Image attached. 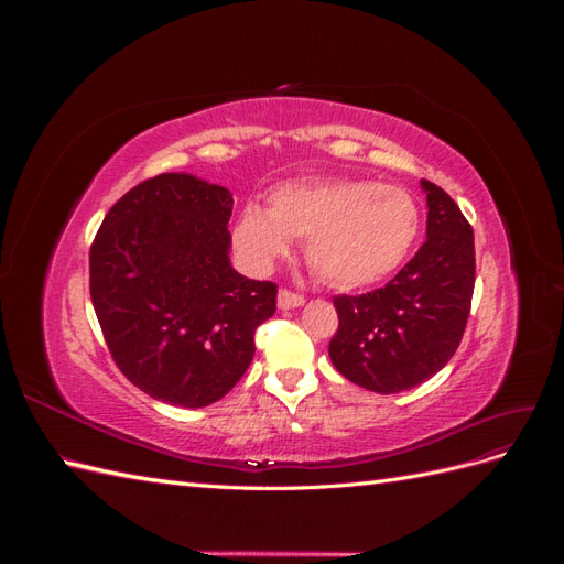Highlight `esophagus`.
Returning a JSON list of instances; mask_svg holds the SVG:
<instances>
[{"instance_id": "esophagus-1", "label": "esophagus", "mask_w": 564, "mask_h": 564, "mask_svg": "<svg viewBox=\"0 0 564 564\" xmlns=\"http://www.w3.org/2000/svg\"><path fill=\"white\" fill-rule=\"evenodd\" d=\"M303 294H296L292 292V289H280L278 294V305L282 311H289V308H299V305H303Z\"/></svg>"}]
</instances>
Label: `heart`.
I'll return each instance as SVG.
<instances>
[{
  "instance_id": "obj_1",
  "label": "heart",
  "mask_w": 564,
  "mask_h": 564,
  "mask_svg": "<svg viewBox=\"0 0 564 564\" xmlns=\"http://www.w3.org/2000/svg\"><path fill=\"white\" fill-rule=\"evenodd\" d=\"M421 230L416 199L377 181L284 183L270 209L245 204L232 240L253 268H270L292 242H308L313 275L334 289L377 284L398 270Z\"/></svg>"
}]
</instances>
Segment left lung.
Here are the masks:
<instances>
[{"label":"left lung","mask_w":564,"mask_h":564,"mask_svg":"<svg viewBox=\"0 0 564 564\" xmlns=\"http://www.w3.org/2000/svg\"><path fill=\"white\" fill-rule=\"evenodd\" d=\"M421 187L429 202V237L414 259L381 289L334 299V367L383 395L429 381L452 360L473 301V228L442 187L431 181H421Z\"/></svg>","instance_id":"left-lung-1"}]
</instances>
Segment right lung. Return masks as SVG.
<instances>
[{
  "instance_id": "1",
  "label": "right lung",
  "mask_w": 564,
  "mask_h": 564,
  "mask_svg": "<svg viewBox=\"0 0 564 564\" xmlns=\"http://www.w3.org/2000/svg\"><path fill=\"white\" fill-rule=\"evenodd\" d=\"M232 195L191 174L112 204L89 251L91 303L119 371L145 395L207 406L242 379L278 284L230 265Z\"/></svg>"
}]
</instances>
